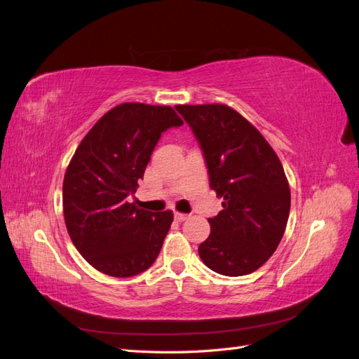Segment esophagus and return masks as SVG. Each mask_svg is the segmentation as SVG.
<instances>
[{"label": "esophagus", "mask_w": 359, "mask_h": 359, "mask_svg": "<svg viewBox=\"0 0 359 359\" xmlns=\"http://www.w3.org/2000/svg\"><path fill=\"white\" fill-rule=\"evenodd\" d=\"M187 219H189V215H187V214L175 212V220H177V222H184V220H187Z\"/></svg>", "instance_id": "34e87169"}]
</instances>
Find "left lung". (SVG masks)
I'll return each instance as SVG.
<instances>
[{"mask_svg":"<svg viewBox=\"0 0 359 359\" xmlns=\"http://www.w3.org/2000/svg\"><path fill=\"white\" fill-rule=\"evenodd\" d=\"M199 142L210 187L223 210L208 219L211 233L199 245L210 269L238 277L253 273L276 252L285 233L290 190L285 169L257 128L224 104H178Z\"/></svg>","mask_w":359,"mask_h":359,"instance_id":"obj_1","label":"left lung"}]
</instances>
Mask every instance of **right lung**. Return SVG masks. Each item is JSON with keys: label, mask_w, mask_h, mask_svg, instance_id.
<instances>
[{"label": "right lung", "mask_w": 359, "mask_h": 359, "mask_svg": "<svg viewBox=\"0 0 359 359\" xmlns=\"http://www.w3.org/2000/svg\"><path fill=\"white\" fill-rule=\"evenodd\" d=\"M182 124L170 106L123 103L76 149L64 175V220L74 247L100 273L133 277L157 259L173 214L140 210L127 198L144 178L161 133Z\"/></svg>", "instance_id": "obj_1"}]
</instances>
